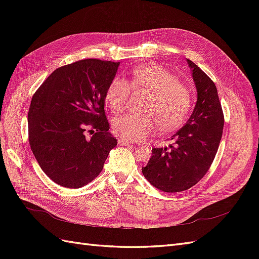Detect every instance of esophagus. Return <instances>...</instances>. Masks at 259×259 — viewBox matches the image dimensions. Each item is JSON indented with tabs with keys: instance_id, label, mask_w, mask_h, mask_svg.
<instances>
[{
	"instance_id": "1",
	"label": "esophagus",
	"mask_w": 259,
	"mask_h": 259,
	"mask_svg": "<svg viewBox=\"0 0 259 259\" xmlns=\"http://www.w3.org/2000/svg\"><path fill=\"white\" fill-rule=\"evenodd\" d=\"M130 144H132L130 140H127V139H125V138H123V137H120L119 138V145L120 146H128Z\"/></svg>"
}]
</instances>
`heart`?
I'll return each mask as SVG.
<instances>
[{
    "label": "heart",
    "instance_id": "heart-1",
    "mask_svg": "<svg viewBox=\"0 0 259 259\" xmlns=\"http://www.w3.org/2000/svg\"><path fill=\"white\" fill-rule=\"evenodd\" d=\"M132 88L150 93L145 107L147 113H126L116 117L113 131L117 135L128 140H144L155 131L156 122L165 131L184 122L190 108V93L167 70L156 65H144L133 70L131 84L121 77L114 79L106 94L107 104L114 113L126 108Z\"/></svg>",
    "mask_w": 259,
    "mask_h": 259
}]
</instances>
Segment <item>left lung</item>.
<instances>
[{
	"label": "left lung",
	"mask_w": 259,
	"mask_h": 259,
	"mask_svg": "<svg viewBox=\"0 0 259 259\" xmlns=\"http://www.w3.org/2000/svg\"><path fill=\"white\" fill-rule=\"evenodd\" d=\"M197 89V103L184 126L164 148H153L143 174L164 192L189 189L203 178L213 163L223 136L224 113L214 82L187 59Z\"/></svg>",
	"instance_id": "1"
}]
</instances>
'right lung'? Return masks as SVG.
Here are the masks:
<instances>
[{
  "mask_svg": "<svg viewBox=\"0 0 259 259\" xmlns=\"http://www.w3.org/2000/svg\"><path fill=\"white\" fill-rule=\"evenodd\" d=\"M120 62L84 59L60 67L31 100L29 143L54 183L81 188L97 177L117 140L109 132L105 100ZM93 135L86 139L84 131ZM90 132V131H89Z\"/></svg>",
  "mask_w": 259,
  "mask_h": 259,
  "instance_id": "add662e5",
  "label": "right lung"
}]
</instances>
